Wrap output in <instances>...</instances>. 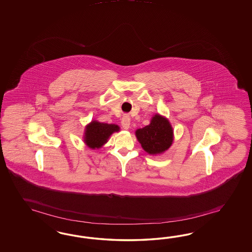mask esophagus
<instances>
[{
	"instance_id": "34e87169",
	"label": "esophagus",
	"mask_w": 252,
	"mask_h": 252,
	"mask_svg": "<svg viewBox=\"0 0 252 252\" xmlns=\"http://www.w3.org/2000/svg\"><path fill=\"white\" fill-rule=\"evenodd\" d=\"M122 126L124 129H129L130 127V117L128 115H125L122 118Z\"/></svg>"
}]
</instances>
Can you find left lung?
I'll return each mask as SVG.
<instances>
[{"instance_id":"left-lung-1","label":"left lung","mask_w":252,"mask_h":252,"mask_svg":"<svg viewBox=\"0 0 252 252\" xmlns=\"http://www.w3.org/2000/svg\"><path fill=\"white\" fill-rule=\"evenodd\" d=\"M136 137L146 153L156 155L164 153L171 147L174 131L165 117L155 115L150 125L136 131Z\"/></svg>"}]
</instances>
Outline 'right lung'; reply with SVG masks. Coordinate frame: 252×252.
Instances as JSON below:
<instances>
[{"label": "right lung", "instance_id": "obj_1", "mask_svg": "<svg viewBox=\"0 0 252 252\" xmlns=\"http://www.w3.org/2000/svg\"><path fill=\"white\" fill-rule=\"evenodd\" d=\"M120 127L115 124L92 121L86 126L84 142L91 149H99L108 141L110 136L119 131Z\"/></svg>", "mask_w": 252, "mask_h": 252}]
</instances>
